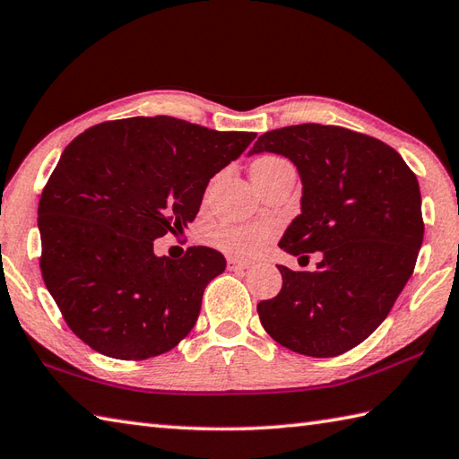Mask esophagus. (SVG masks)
Returning <instances> with one entry per match:
<instances>
[{
  "label": "esophagus",
  "instance_id": "esophagus-1",
  "mask_svg": "<svg viewBox=\"0 0 459 459\" xmlns=\"http://www.w3.org/2000/svg\"><path fill=\"white\" fill-rule=\"evenodd\" d=\"M250 264L245 260H237V258H229L227 260V268L232 272H238V270H247Z\"/></svg>",
  "mask_w": 459,
  "mask_h": 459
}]
</instances>
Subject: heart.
Wrapping results in <instances>:
<instances>
[{
  "mask_svg": "<svg viewBox=\"0 0 459 459\" xmlns=\"http://www.w3.org/2000/svg\"><path fill=\"white\" fill-rule=\"evenodd\" d=\"M284 163L288 161L276 158V155H262V158L252 161L250 175L258 178V175L268 173ZM272 237H274L272 224H221V227H214L207 232L209 245L235 258L256 256Z\"/></svg>",
  "mask_w": 459,
  "mask_h": 459,
  "instance_id": "obj_1",
  "label": "heart"
}]
</instances>
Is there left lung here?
Masks as SVG:
<instances>
[{
  "instance_id": "obj_1",
  "label": "left lung",
  "mask_w": 459,
  "mask_h": 459,
  "mask_svg": "<svg viewBox=\"0 0 459 459\" xmlns=\"http://www.w3.org/2000/svg\"><path fill=\"white\" fill-rule=\"evenodd\" d=\"M296 165L301 212L278 242L291 256L319 252L316 272L280 266L281 290L260 301L270 337L307 357L357 347L386 319L422 247L416 175L391 145L341 126L299 124L262 134L255 153Z\"/></svg>"
}]
</instances>
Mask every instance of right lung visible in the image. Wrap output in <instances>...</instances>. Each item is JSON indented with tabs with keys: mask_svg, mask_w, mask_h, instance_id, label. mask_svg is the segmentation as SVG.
<instances>
[{
	"mask_svg": "<svg viewBox=\"0 0 459 459\" xmlns=\"http://www.w3.org/2000/svg\"><path fill=\"white\" fill-rule=\"evenodd\" d=\"M255 138L153 116L102 122L66 145L37 222L45 286L76 337L142 360L189 335L227 260L207 247L155 256L153 240L187 229L209 179Z\"/></svg>",
	"mask_w": 459,
	"mask_h": 459,
	"instance_id": "right-lung-1",
	"label": "right lung"
}]
</instances>
